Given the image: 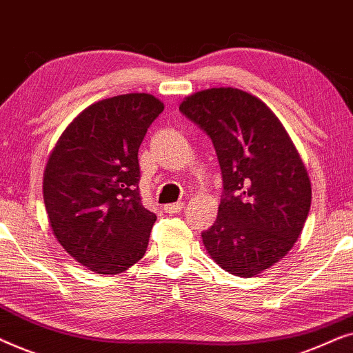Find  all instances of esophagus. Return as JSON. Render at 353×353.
Returning a JSON list of instances; mask_svg holds the SVG:
<instances>
[{"label": "esophagus", "instance_id": "esophagus-1", "mask_svg": "<svg viewBox=\"0 0 353 353\" xmlns=\"http://www.w3.org/2000/svg\"><path fill=\"white\" fill-rule=\"evenodd\" d=\"M183 207H185V202H176V204H167L163 207V210H165V214L173 215V214H180Z\"/></svg>", "mask_w": 353, "mask_h": 353}]
</instances>
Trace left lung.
Returning <instances> with one entry per match:
<instances>
[{"mask_svg": "<svg viewBox=\"0 0 353 353\" xmlns=\"http://www.w3.org/2000/svg\"><path fill=\"white\" fill-rule=\"evenodd\" d=\"M180 110L209 134L223 178L219 215L202 243L225 272L252 278L302 233L312 204L307 168L279 119L250 93L197 91Z\"/></svg>", "mask_w": 353, "mask_h": 353, "instance_id": "8db88e82", "label": "left lung"}]
</instances>
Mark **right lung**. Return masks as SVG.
<instances>
[{"label":"right lung","mask_w":353,"mask_h":353,"mask_svg":"<svg viewBox=\"0 0 353 353\" xmlns=\"http://www.w3.org/2000/svg\"><path fill=\"white\" fill-rule=\"evenodd\" d=\"M163 110L152 94L91 104L57 139L43 199L59 244L91 272L117 274L143 259L157 216L139 196L138 149Z\"/></svg>","instance_id":"1"}]
</instances>
